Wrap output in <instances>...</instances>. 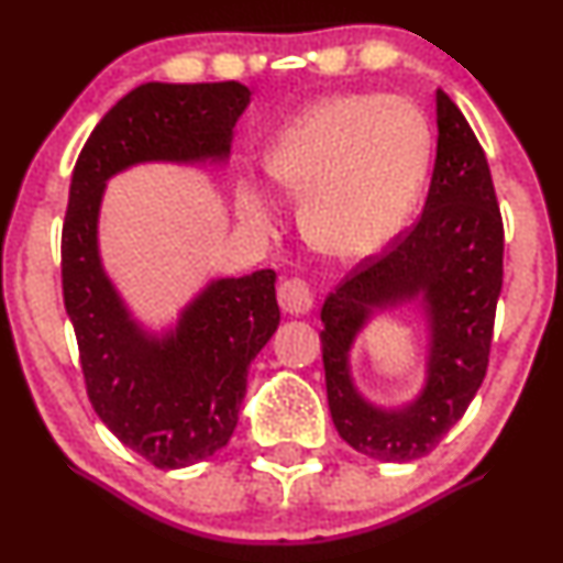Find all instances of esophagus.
<instances>
[{"label":"esophagus","mask_w":563,"mask_h":563,"mask_svg":"<svg viewBox=\"0 0 563 563\" xmlns=\"http://www.w3.org/2000/svg\"><path fill=\"white\" fill-rule=\"evenodd\" d=\"M277 301H280L283 312L288 314H307L309 309L314 307L312 288L303 280H299V277L280 283V288H277Z\"/></svg>","instance_id":"34e87169"}]
</instances>
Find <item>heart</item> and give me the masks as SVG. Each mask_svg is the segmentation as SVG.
<instances>
[{"label":"heart","mask_w":563,"mask_h":563,"mask_svg":"<svg viewBox=\"0 0 563 563\" xmlns=\"http://www.w3.org/2000/svg\"><path fill=\"white\" fill-rule=\"evenodd\" d=\"M429 166V121L407 100L378 95L314 102L264 153L269 183L299 200L307 243L339 262L367 260L402 232ZM235 209L254 230H275V196L254 174L235 177Z\"/></svg>","instance_id":"1"}]
</instances>
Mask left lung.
Here are the masks:
<instances>
[{
  "instance_id": "8db88e82",
  "label": "left lung",
  "mask_w": 563,
  "mask_h": 563,
  "mask_svg": "<svg viewBox=\"0 0 563 563\" xmlns=\"http://www.w3.org/2000/svg\"><path fill=\"white\" fill-rule=\"evenodd\" d=\"M437 161L423 214L389 254L367 262L322 307L328 407L349 448L380 463L423 457L463 418L487 373L503 288V219L493 174L466 115L437 89ZM412 308L424 320V384L378 406L351 376V349L376 317Z\"/></svg>"
}]
</instances>
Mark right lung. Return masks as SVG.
<instances>
[{
    "label": "right lung",
    "instance_id": "add662e5",
    "mask_svg": "<svg viewBox=\"0 0 563 563\" xmlns=\"http://www.w3.org/2000/svg\"><path fill=\"white\" fill-rule=\"evenodd\" d=\"M249 102L241 81L140 84L102 115L70 177L63 299L89 402L158 468L192 466L230 442L249 365L280 325L275 273L209 280L156 331L132 312L102 264V196L115 174L140 164L224 166Z\"/></svg>",
    "mask_w": 563,
    "mask_h": 563
}]
</instances>
